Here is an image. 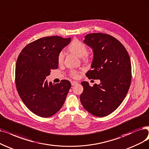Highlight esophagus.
<instances>
[{"label": "esophagus", "mask_w": 149, "mask_h": 149, "mask_svg": "<svg viewBox=\"0 0 149 149\" xmlns=\"http://www.w3.org/2000/svg\"><path fill=\"white\" fill-rule=\"evenodd\" d=\"M71 86H74V85L78 84V82H76V81H71Z\"/></svg>", "instance_id": "obj_1"}]
</instances>
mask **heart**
Segmentation results:
<instances>
[{
	"label": "heart",
	"mask_w": 149,
	"mask_h": 149,
	"mask_svg": "<svg viewBox=\"0 0 149 149\" xmlns=\"http://www.w3.org/2000/svg\"><path fill=\"white\" fill-rule=\"evenodd\" d=\"M68 50L69 52L73 53V54H75L79 57H83L87 54V48L85 44L77 39H74L71 41L68 47ZM63 58L64 53L61 51L58 56V63H62L63 61ZM71 75L73 78H77L78 77V73L75 71H71Z\"/></svg>",
	"instance_id": "heart-1"
}]
</instances>
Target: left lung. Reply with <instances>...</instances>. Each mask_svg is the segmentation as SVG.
Listing matches in <instances>:
<instances>
[{"label":"left lung","instance_id":"obj_1","mask_svg":"<svg viewBox=\"0 0 149 149\" xmlns=\"http://www.w3.org/2000/svg\"><path fill=\"white\" fill-rule=\"evenodd\" d=\"M84 43L93 49L92 70L88 79H100L93 87L83 81L80 100L84 109L97 117L114 112L122 103L132 81V65L123 45L111 35L102 33L86 35Z\"/></svg>","mask_w":149,"mask_h":149}]
</instances>
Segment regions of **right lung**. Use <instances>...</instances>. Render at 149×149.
Instances as JSON below:
<instances>
[{"label": "right lung", "instance_id": "add662e5", "mask_svg": "<svg viewBox=\"0 0 149 149\" xmlns=\"http://www.w3.org/2000/svg\"><path fill=\"white\" fill-rule=\"evenodd\" d=\"M71 38H41L24 47L17 59L15 82L23 103L35 114L49 117L61 109L71 87L67 80L53 84L46 81L51 70L58 68L57 58Z\"/></svg>", "mask_w": 149, "mask_h": 149}]
</instances>
